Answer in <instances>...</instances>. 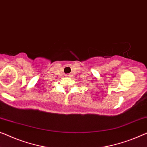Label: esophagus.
<instances>
[{
	"instance_id": "esophagus-1",
	"label": "esophagus",
	"mask_w": 147,
	"mask_h": 147,
	"mask_svg": "<svg viewBox=\"0 0 147 147\" xmlns=\"http://www.w3.org/2000/svg\"><path fill=\"white\" fill-rule=\"evenodd\" d=\"M66 76H67V77H70V76H71V75H70V74H67Z\"/></svg>"
}]
</instances>
